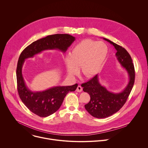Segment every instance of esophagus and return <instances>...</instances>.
Returning a JSON list of instances; mask_svg holds the SVG:
<instances>
[{
  "label": "esophagus",
  "mask_w": 148,
  "mask_h": 148,
  "mask_svg": "<svg viewBox=\"0 0 148 148\" xmlns=\"http://www.w3.org/2000/svg\"><path fill=\"white\" fill-rule=\"evenodd\" d=\"M82 91V88L81 86H78L76 89V91L77 92H81Z\"/></svg>",
  "instance_id": "obj_1"
}]
</instances>
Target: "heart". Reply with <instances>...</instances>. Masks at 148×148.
Segmentation results:
<instances>
[{
    "mask_svg": "<svg viewBox=\"0 0 148 148\" xmlns=\"http://www.w3.org/2000/svg\"><path fill=\"white\" fill-rule=\"evenodd\" d=\"M107 54L108 47L103 42L87 39L76 45L64 61L70 75L75 74L81 67L82 74L91 78L100 71Z\"/></svg>",
    "mask_w": 148,
    "mask_h": 148,
    "instance_id": "obj_1",
    "label": "heart"
}]
</instances>
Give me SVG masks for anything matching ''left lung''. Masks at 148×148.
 I'll use <instances>...</instances> for the list:
<instances>
[{
    "mask_svg": "<svg viewBox=\"0 0 148 148\" xmlns=\"http://www.w3.org/2000/svg\"><path fill=\"white\" fill-rule=\"evenodd\" d=\"M103 40L114 46L116 50L115 54L118 62L125 69L129 76V81L126 87L119 92L109 91L100 84L98 75H96L81 87L83 91L90 95V102L85 105L86 110L92 116L97 118H105L118 112L127 100L133 88L135 82V69L131 56L123 47L115 44L111 40Z\"/></svg>",
    "mask_w": 148,
    "mask_h": 148,
    "instance_id": "left-lung-1",
    "label": "left lung"
}]
</instances>
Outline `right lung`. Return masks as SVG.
Wrapping results in <instances>:
<instances>
[{
  "instance_id": "add662e5",
  "label": "right lung",
  "mask_w": 148,
  "mask_h": 148,
  "mask_svg": "<svg viewBox=\"0 0 148 148\" xmlns=\"http://www.w3.org/2000/svg\"><path fill=\"white\" fill-rule=\"evenodd\" d=\"M75 38L67 34H56L34 41L20 54L18 58L16 77L19 97L26 107L41 117H47L56 112L61 107L66 95L74 91L78 84L69 86H56L43 91H32L27 86L22 74L25 60L47 50H59L65 53Z\"/></svg>"
}]
</instances>
